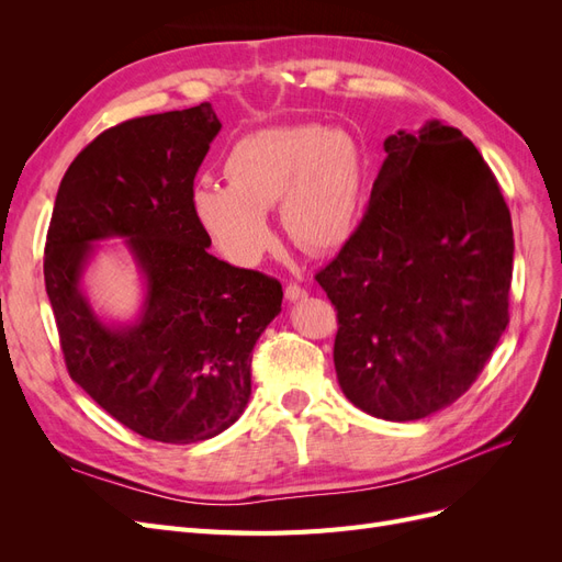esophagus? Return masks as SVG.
I'll return each instance as SVG.
<instances>
[{
  "label": "esophagus",
  "instance_id": "1",
  "mask_svg": "<svg viewBox=\"0 0 562 562\" xmlns=\"http://www.w3.org/2000/svg\"><path fill=\"white\" fill-rule=\"evenodd\" d=\"M285 297L291 302H300V300L307 297V291H304V288L297 285V283H288L285 285Z\"/></svg>",
  "mask_w": 562,
  "mask_h": 562
}]
</instances>
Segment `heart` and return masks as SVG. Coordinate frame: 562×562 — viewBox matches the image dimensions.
<instances>
[{
    "instance_id": "b5f03b06",
    "label": "heart",
    "mask_w": 562,
    "mask_h": 562,
    "mask_svg": "<svg viewBox=\"0 0 562 562\" xmlns=\"http://www.w3.org/2000/svg\"><path fill=\"white\" fill-rule=\"evenodd\" d=\"M225 176L229 184L199 182L190 203L201 229L236 265H255L274 246L267 211L277 203L285 232L310 252L345 246L359 223L363 164L345 128L252 131L232 145Z\"/></svg>"
}]
</instances>
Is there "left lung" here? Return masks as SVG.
Returning <instances> with one entry per match:
<instances>
[{
	"label": "left lung",
	"mask_w": 562,
	"mask_h": 562,
	"mask_svg": "<svg viewBox=\"0 0 562 562\" xmlns=\"http://www.w3.org/2000/svg\"><path fill=\"white\" fill-rule=\"evenodd\" d=\"M368 211L316 274L337 310L335 372L363 413L413 422L454 403L508 323L512 213L462 131L384 140Z\"/></svg>",
	"instance_id": "8db88e82"
}]
</instances>
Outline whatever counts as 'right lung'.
<instances>
[{
  "label": "right lung",
  "mask_w": 562,
  "mask_h": 562,
  "mask_svg": "<svg viewBox=\"0 0 562 562\" xmlns=\"http://www.w3.org/2000/svg\"><path fill=\"white\" fill-rule=\"evenodd\" d=\"M223 128L211 103L119 124L79 151L58 187L44 281L70 378L131 431L199 443L250 398L252 347L281 312V283L209 252L192 213L201 161ZM119 238L144 300L128 322L82 288L97 246Z\"/></svg>",
  "instance_id": "add662e5"
}]
</instances>
